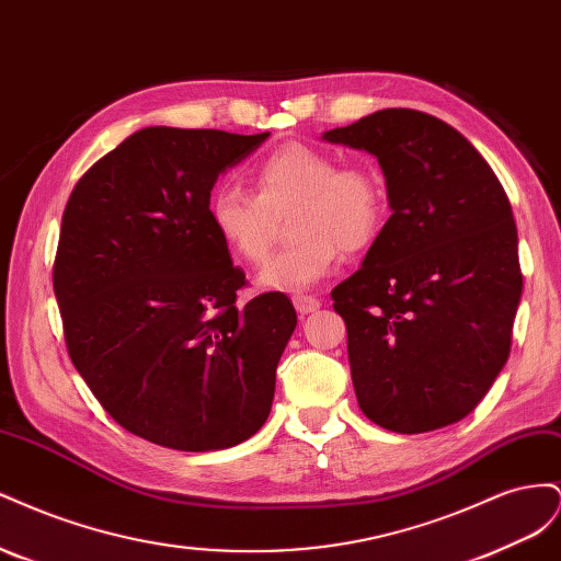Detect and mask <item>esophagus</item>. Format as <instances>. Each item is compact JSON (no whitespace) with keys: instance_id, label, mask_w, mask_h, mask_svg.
Returning <instances> with one entry per match:
<instances>
[{"instance_id":"34e87169","label":"esophagus","mask_w":561,"mask_h":561,"mask_svg":"<svg viewBox=\"0 0 561 561\" xmlns=\"http://www.w3.org/2000/svg\"><path fill=\"white\" fill-rule=\"evenodd\" d=\"M293 304H295V309H297L301 316H309V313H313V311L320 309V299H316V297H311V295H295V297H293Z\"/></svg>"}]
</instances>
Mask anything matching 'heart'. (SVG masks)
Returning <instances> with one entry per match:
<instances>
[{
    "mask_svg": "<svg viewBox=\"0 0 561 561\" xmlns=\"http://www.w3.org/2000/svg\"><path fill=\"white\" fill-rule=\"evenodd\" d=\"M254 192L217 184L208 198L210 222L231 254L260 264L276 239L278 217L294 210L293 243L262 271L268 290L301 293L332 274L342 250L360 252L379 239L388 215V190L369 163L339 165L325 149L287 142L252 168Z\"/></svg>",
    "mask_w": 561,
    "mask_h": 561,
    "instance_id": "heart-1",
    "label": "heart"
}]
</instances>
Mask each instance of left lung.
I'll list each match as a JSON object with an SVG mask.
<instances>
[{
    "label": "left lung",
    "mask_w": 561,
    "mask_h": 561,
    "mask_svg": "<svg viewBox=\"0 0 561 561\" xmlns=\"http://www.w3.org/2000/svg\"><path fill=\"white\" fill-rule=\"evenodd\" d=\"M322 138L379 159L393 210L332 290L360 410L402 435L461 421L513 346L522 268L511 201L480 151L426 112L381 110Z\"/></svg>",
    "instance_id": "1"
}]
</instances>
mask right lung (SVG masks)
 Masks as SVG:
<instances>
[{"instance_id":"1","label":"right lung","mask_w":561,"mask_h":561,"mask_svg":"<svg viewBox=\"0 0 561 561\" xmlns=\"http://www.w3.org/2000/svg\"><path fill=\"white\" fill-rule=\"evenodd\" d=\"M266 138L142 128L65 206L54 293L67 353L118 426L154 445L227 449L271 412L297 313L283 293L236 304L248 280L208 210L219 173Z\"/></svg>"}]
</instances>
